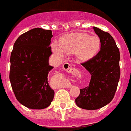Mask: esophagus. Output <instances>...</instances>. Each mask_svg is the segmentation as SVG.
<instances>
[{
    "label": "esophagus",
    "instance_id": "34e87169",
    "mask_svg": "<svg viewBox=\"0 0 131 131\" xmlns=\"http://www.w3.org/2000/svg\"><path fill=\"white\" fill-rule=\"evenodd\" d=\"M63 69H64V71L66 72H67V73H72V74H75L77 72L76 69L75 68L72 67V66L69 63H68V62H65V63L64 64Z\"/></svg>",
    "mask_w": 131,
    "mask_h": 131
}]
</instances>
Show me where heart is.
<instances>
[{"label": "heart", "mask_w": 131, "mask_h": 131, "mask_svg": "<svg viewBox=\"0 0 131 131\" xmlns=\"http://www.w3.org/2000/svg\"><path fill=\"white\" fill-rule=\"evenodd\" d=\"M101 48V41L98 36H90L85 33H73L67 35L60 42L52 43V49L59 56L66 53L74 54L81 60L91 59L97 54Z\"/></svg>", "instance_id": "heart-1"}]
</instances>
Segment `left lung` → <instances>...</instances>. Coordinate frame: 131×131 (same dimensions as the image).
Masks as SVG:
<instances>
[{
  "label": "left lung",
  "instance_id": "obj_1",
  "mask_svg": "<svg viewBox=\"0 0 131 131\" xmlns=\"http://www.w3.org/2000/svg\"><path fill=\"white\" fill-rule=\"evenodd\" d=\"M93 29L100 39V51L81 64L91 74V80L75 99L78 107L90 110L102 108L112 100L121 75L120 52L114 38L97 27Z\"/></svg>",
  "mask_w": 131,
  "mask_h": 131
}]
</instances>
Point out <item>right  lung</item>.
I'll return each mask as SVG.
<instances>
[{"mask_svg": "<svg viewBox=\"0 0 131 131\" xmlns=\"http://www.w3.org/2000/svg\"><path fill=\"white\" fill-rule=\"evenodd\" d=\"M52 31L34 28L19 37L10 54L9 79L16 98L30 109L48 107L54 91L48 81Z\"/></svg>", "mask_w": 131, "mask_h": 131, "instance_id": "right-lung-1", "label": "right lung"}]
</instances>
